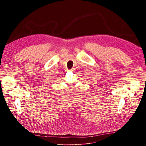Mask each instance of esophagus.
<instances>
[{"label":"esophagus","instance_id":"esophagus-1","mask_svg":"<svg viewBox=\"0 0 146 146\" xmlns=\"http://www.w3.org/2000/svg\"><path fill=\"white\" fill-rule=\"evenodd\" d=\"M70 71H71V72H72V71H74V68H72L71 70H70Z\"/></svg>","mask_w":146,"mask_h":146}]
</instances>
